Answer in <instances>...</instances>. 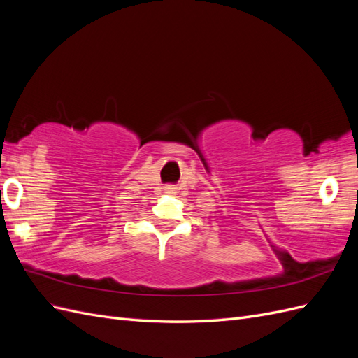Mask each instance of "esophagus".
<instances>
[{
  "label": "esophagus",
  "instance_id": "34e87169",
  "mask_svg": "<svg viewBox=\"0 0 358 358\" xmlns=\"http://www.w3.org/2000/svg\"><path fill=\"white\" fill-rule=\"evenodd\" d=\"M164 189H166L167 194H173V192H175V188H173V187H166Z\"/></svg>",
  "mask_w": 358,
  "mask_h": 358
}]
</instances>
